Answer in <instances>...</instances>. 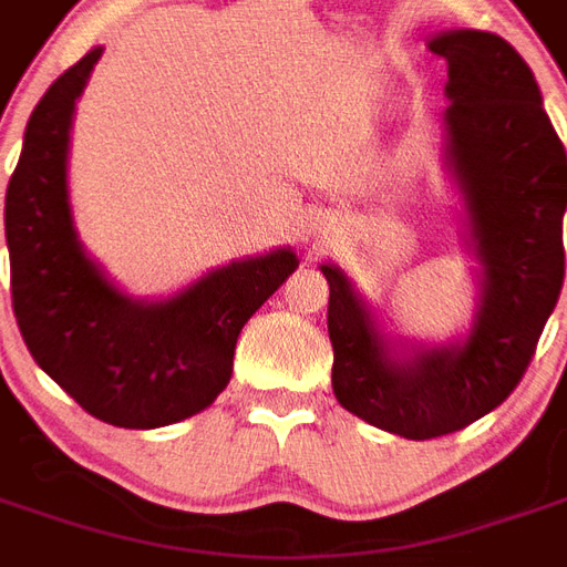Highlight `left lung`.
Segmentation results:
<instances>
[{
    "mask_svg": "<svg viewBox=\"0 0 567 567\" xmlns=\"http://www.w3.org/2000/svg\"><path fill=\"white\" fill-rule=\"evenodd\" d=\"M427 48L450 75L443 166L476 260L474 321L446 343L389 333L352 279L321 264L333 394L368 425L406 440L462 431L504 404L565 279L567 157L532 69L495 32L446 30Z\"/></svg>",
    "mask_w": 567,
    "mask_h": 567,
    "instance_id": "left-lung-1",
    "label": "left lung"
}]
</instances>
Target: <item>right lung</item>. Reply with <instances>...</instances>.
<instances>
[{
  "instance_id": "obj_1",
  "label": "right lung",
  "mask_w": 567,
  "mask_h": 567,
  "mask_svg": "<svg viewBox=\"0 0 567 567\" xmlns=\"http://www.w3.org/2000/svg\"><path fill=\"white\" fill-rule=\"evenodd\" d=\"M103 48L66 69L35 105L6 194L11 300L35 364L91 416L163 427L227 389L236 337L297 270L291 246L203 272L175 295H127L87 255L69 199V130Z\"/></svg>"
}]
</instances>
